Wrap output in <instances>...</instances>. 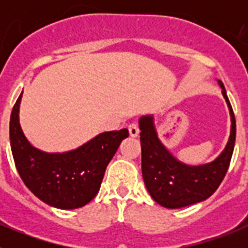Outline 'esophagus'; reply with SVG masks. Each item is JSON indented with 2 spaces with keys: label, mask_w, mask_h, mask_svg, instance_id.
I'll list each match as a JSON object with an SVG mask.
<instances>
[{
  "label": "esophagus",
  "mask_w": 248,
  "mask_h": 248,
  "mask_svg": "<svg viewBox=\"0 0 248 248\" xmlns=\"http://www.w3.org/2000/svg\"><path fill=\"white\" fill-rule=\"evenodd\" d=\"M129 134H130V137H133V138H135V137H138V134H139V126H138V124L137 123H133V124H130V125H129Z\"/></svg>",
  "instance_id": "obj_1"
}]
</instances>
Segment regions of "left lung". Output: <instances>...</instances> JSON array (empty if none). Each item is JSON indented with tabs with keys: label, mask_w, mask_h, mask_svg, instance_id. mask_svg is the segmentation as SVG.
Here are the masks:
<instances>
[{
	"label": "left lung",
	"mask_w": 248,
	"mask_h": 248,
	"mask_svg": "<svg viewBox=\"0 0 248 248\" xmlns=\"http://www.w3.org/2000/svg\"><path fill=\"white\" fill-rule=\"evenodd\" d=\"M218 85L229 107L231 131L222 153L211 163L196 166L181 163L160 141L154 117L143 115L139 119L144 184L155 202L166 209H180L209 199L226 175L235 148L236 120L221 80Z\"/></svg>",
	"instance_id": "left-lung-1"
}]
</instances>
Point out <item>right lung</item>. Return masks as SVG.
I'll return each mask as SVG.
<instances>
[{
    "mask_svg": "<svg viewBox=\"0 0 248 248\" xmlns=\"http://www.w3.org/2000/svg\"><path fill=\"white\" fill-rule=\"evenodd\" d=\"M22 93L10 119L11 150L22 181L39 200L57 209L87 205L99 191L105 169L122 140L129 137L128 129L100 133L74 150L46 153L23 134L19 124Z\"/></svg>",
    "mask_w": 248,
    "mask_h": 248,
    "instance_id": "obj_1",
    "label": "right lung"
}]
</instances>
